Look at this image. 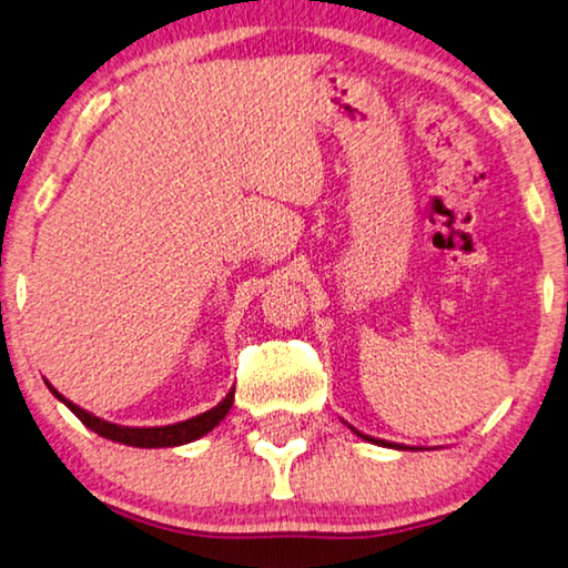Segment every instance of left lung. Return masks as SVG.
Returning <instances> with one entry per match:
<instances>
[{
  "instance_id": "obj_1",
  "label": "left lung",
  "mask_w": 568,
  "mask_h": 568,
  "mask_svg": "<svg viewBox=\"0 0 568 568\" xmlns=\"http://www.w3.org/2000/svg\"><path fill=\"white\" fill-rule=\"evenodd\" d=\"M357 436H362V438H365V442H372V444H377V446H387V448H400V452H403V444H390V442H385V438H372V436H365V434H359V430H357Z\"/></svg>"
}]
</instances>
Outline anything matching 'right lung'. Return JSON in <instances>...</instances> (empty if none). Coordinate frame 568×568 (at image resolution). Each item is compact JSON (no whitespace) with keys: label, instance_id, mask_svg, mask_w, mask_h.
Instances as JSON below:
<instances>
[{"label":"right lung","instance_id":"obj_1","mask_svg":"<svg viewBox=\"0 0 568 568\" xmlns=\"http://www.w3.org/2000/svg\"><path fill=\"white\" fill-rule=\"evenodd\" d=\"M48 390L53 393L58 400H61L68 410L75 413V418H79L83 426L94 430V434L109 438V442H116V444H126V446H138V448H163V446H183V444H191L196 442V438L206 436L211 428H216L219 423L226 418V413H230L232 403H234V387L226 397L214 408L201 413L196 418H189V420H181V423H171V426H150V428H138V426H116V423H109L104 418L94 416V413L79 408V405L68 400L61 393L55 390L53 385L48 383Z\"/></svg>","mask_w":568,"mask_h":568}]
</instances>
